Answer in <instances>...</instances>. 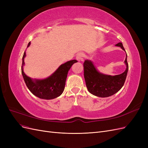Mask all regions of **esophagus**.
Wrapping results in <instances>:
<instances>
[{
  "label": "esophagus",
  "instance_id": "34e87169",
  "mask_svg": "<svg viewBox=\"0 0 148 148\" xmlns=\"http://www.w3.org/2000/svg\"><path fill=\"white\" fill-rule=\"evenodd\" d=\"M77 60H78V61H80V60L83 61V54L82 53L79 52L77 55Z\"/></svg>",
  "mask_w": 148,
  "mask_h": 148
}]
</instances>
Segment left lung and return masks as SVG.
Here are the masks:
<instances>
[{"label":"left lung","mask_w":148,"mask_h":148,"mask_svg":"<svg viewBox=\"0 0 148 148\" xmlns=\"http://www.w3.org/2000/svg\"><path fill=\"white\" fill-rule=\"evenodd\" d=\"M115 46L120 47L123 51L125 49L122 42ZM125 60L126 70L120 75L111 76L99 72L91 60H86L83 64L84 77L88 91L92 95L100 97H107L114 95L122 88L128 70L127 59Z\"/></svg>","instance_id":"8db88e82"}]
</instances>
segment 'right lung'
<instances>
[{"instance_id":"right-lung-1","label":"right lung","mask_w":148,"mask_h":148,"mask_svg":"<svg viewBox=\"0 0 148 148\" xmlns=\"http://www.w3.org/2000/svg\"><path fill=\"white\" fill-rule=\"evenodd\" d=\"M31 42L28 43L27 46H30ZM26 57V52L22 58L21 73L23 75L24 81L26 86L33 95L39 98L43 99H52L60 96L63 92L67 74L71 66L73 64L77 62L76 60H72L66 62L62 64L54 73L45 79H33L28 77L23 71V65H25L24 59Z\"/></svg>"}]
</instances>
